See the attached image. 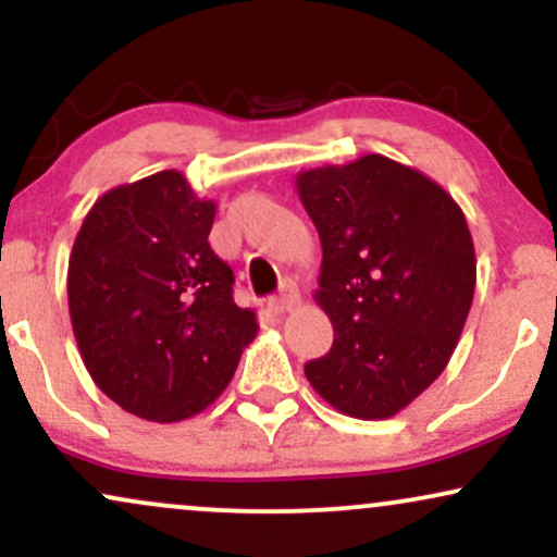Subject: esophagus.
Wrapping results in <instances>:
<instances>
[{
  "label": "esophagus",
  "instance_id": "obj_1",
  "mask_svg": "<svg viewBox=\"0 0 557 557\" xmlns=\"http://www.w3.org/2000/svg\"><path fill=\"white\" fill-rule=\"evenodd\" d=\"M298 300H300V296H298L296 287H293V285H285V287H283V293H280V296L270 298V309L274 311V314H283V311H290L293 306H298Z\"/></svg>",
  "mask_w": 557,
  "mask_h": 557
}]
</instances>
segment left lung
<instances>
[{
  "instance_id": "left-lung-1",
  "label": "left lung",
  "mask_w": 557,
  "mask_h": 557,
  "mask_svg": "<svg viewBox=\"0 0 557 557\" xmlns=\"http://www.w3.org/2000/svg\"><path fill=\"white\" fill-rule=\"evenodd\" d=\"M322 240L314 300L330 317L311 387L345 417L389 419L443 374L476 285L469 225L443 185L382 154L298 172Z\"/></svg>"
}]
</instances>
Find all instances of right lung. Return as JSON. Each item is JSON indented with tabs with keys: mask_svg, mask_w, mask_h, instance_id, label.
<instances>
[{
	"mask_svg": "<svg viewBox=\"0 0 557 557\" xmlns=\"http://www.w3.org/2000/svg\"><path fill=\"white\" fill-rule=\"evenodd\" d=\"M216 203L183 172L117 185L73 243L67 304L96 387L140 419L196 417L230 385L257 337L233 300V270L209 246Z\"/></svg>",
	"mask_w": 557,
	"mask_h": 557,
	"instance_id": "obj_1",
	"label": "right lung"
}]
</instances>
